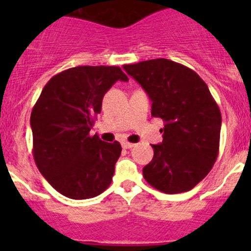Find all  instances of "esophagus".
Segmentation results:
<instances>
[{
	"label": "esophagus",
	"mask_w": 251,
	"mask_h": 251,
	"mask_svg": "<svg viewBox=\"0 0 251 251\" xmlns=\"http://www.w3.org/2000/svg\"><path fill=\"white\" fill-rule=\"evenodd\" d=\"M122 147L126 148V150H129V148L134 147V143H129V142H123V143H122Z\"/></svg>",
	"instance_id": "1"
}]
</instances>
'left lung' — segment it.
<instances>
[{"label": "left lung", "mask_w": 251, "mask_h": 251, "mask_svg": "<svg viewBox=\"0 0 251 251\" xmlns=\"http://www.w3.org/2000/svg\"><path fill=\"white\" fill-rule=\"evenodd\" d=\"M152 100V117L165 122L163 141L152 145L143 177L165 194L190 191L211 171L219 154L221 113L205 81L168 59L123 65Z\"/></svg>", "instance_id": "left-lung-1"}]
</instances>
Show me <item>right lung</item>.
Returning <instances> with one entry per match:
<instances>
[{
	"mask_svg": "<svg viewBox=\"0 0 251 251\" xmlns=\"http://www.w3.org/2000/svg\"><path fill=\"white\" fill-rule=\"evenodd\" d=\"M117 80L128 81L118 66H76L52 76L31 112L34 159L52 187L64 196L85 200L112 182L119 142L90 136L101 100Z\"/></svg>",
	"mask_w": 251,
	"mask_h": 251,
	"instance_id": "1",
	"label": "right lung"
}]
</instances>
